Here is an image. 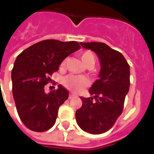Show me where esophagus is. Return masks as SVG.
<instances>
[{
    "label": "esophagus",
    "instance_id": "34e87169",
    "mask_svg": "<svg viewBox=\"0 0 154 154\" xmlns=\"http://www.w3.org/2000/svg\"><path fill=\"white\" fill-rule=\"evenodd\" d=\"M74 97V96L73 95H69V97H68V99H69V100H71V99H72V98H73Z\"/></svg>",
    "mask_w": 154,
    "mask_h": 154
}]
</instances>
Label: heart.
Listing matches in <instances>:
<instances>
[{
	"instance_id": "obj_1",
	"label": "heart",
	"mask_w": 154,
	"mask_h": 154,
	"mask_svg": "<svg viewBox=\"0 0 154 154\" xmlns=\"http://www.w3.org/2000/svg\"><path fill=\"white\" fill-rule=\"evenodd\" d=\"M80 57L83 63L87 67H93L96 63V57L92 52L91 51H84L80 54ZM65 63V60L62 63V65ZM64 87L67 88L68 90L74 91V92H79L83 90L85 87L88 85V81L86 77H80V76H75V75H68L65 77L63 80Z\"/></svg>"
}]
</instances>
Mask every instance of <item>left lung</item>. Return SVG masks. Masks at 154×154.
Listing matches in <instances>:
<instances>
[{
    "label": "left lung",
    "mask_w": 154,
    "mask_h": 154,
    "mask_svg": "<svg viewBox=\"0 0 154 154\" xmlns=\"http://www.w3.org/2000/svg\"><path fill=\"white\" fill-rule=\"evenodd\" d=\"M94 51L100 58V78L89 89L93 97H80L82 106L76 112V120L86 132L99 134L108 131L122 114L129 89V65L121 53L104 43H80Z\"/></svg>",
    "instance_id": "left-lung-1"
}]
</instances>
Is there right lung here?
<instances>
[{
    "label": "right lung",
    "instance_id": "1",
    "mask_svg": "<svg viewBox=\"0 0 154 154\" xmlns=\"http://www.w3.org/2000/svg\"><path fill=\"white\" fill-rule=\"evenodd\" d=\"M80 48L76 41L46 39L17 56L11 72L12 93L19 116L30 130L44 132L55 124L58 108L68 98V91L58 85L57 90L46 94L44 86L64 58Z\"/></svg>",
    "mask_w": 154,
    "mask_h": 154
}]
</instances>
